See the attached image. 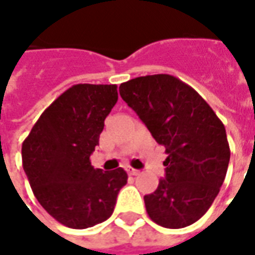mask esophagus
<instances>
[{"label":"esophagus","mask_w":255,"mask_h":255,"mask_svg":"<svg viewBox=\"0 0 255 255\" xmlns=\"http://www.w3.org/2000/svg\"><path fill=\"white\" fill-rule=\"evenodd\" d=\"M126 170H127V173L129 175H137V174H139V173H140V171L137 170V169H133V167H131V166H128Z\"/></svg>","instance_id":"1"}]
</instances>
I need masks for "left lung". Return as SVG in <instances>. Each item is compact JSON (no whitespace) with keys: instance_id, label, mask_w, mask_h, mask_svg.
<instances>
[{"instance_id":"left-lung-1","label":"left lung","mask_w":255,"mask_h":255,"mask_svg":"<svg viewBox=\"0 0 255 255\" xmlns=\"http://www.w3.org/2000/svg\"><path fill=\"white\" fill-rule=\"evenodd\" d=\"M122 99L165 146V178L144 196L150 219L166 228L197 222L223 185L230 162L226 128L193 88L169 74L120 85Z\"/></svg>"}]
</instances>
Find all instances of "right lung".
<instances>
[{"mask_svg": "<svg viewBox=\"0 0 255 255\" xmlns=\"http://www.w3.org/2000/svg\"><path fill=\"white\" fill-rule=\"evenodd\" d=\"M116 103V85H73L41 113L22 142V167L33 195L66 227L105 222L127 184L122 167L103 171L90 163Z\"/></svg>", "mask_w": 255, "mask_h": 255, "instance_id": "obj_1", "label": "right lung"}]
</instances>
